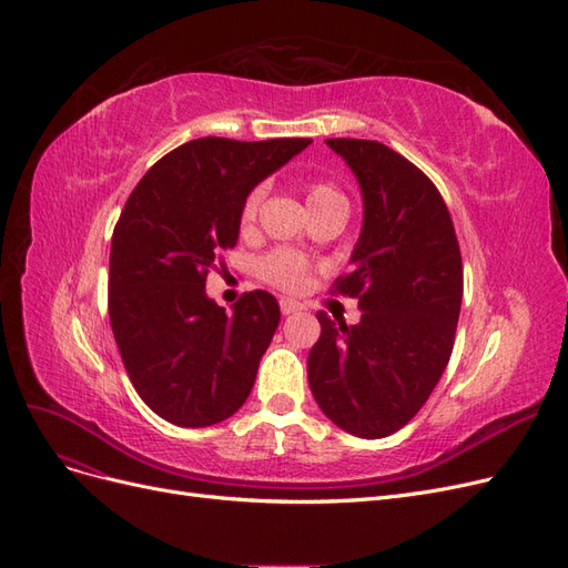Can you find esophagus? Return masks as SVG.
I'll use <instances>...</instances> for the list:
<instances>
[{
    "label": "esophagus",
    "mask_w": 568,
    "mask_h": 568,
    "mask_svg": "<svg viewBox=\"0 0 568 568\" xmlns=\"http://www.w3.org/2000/svg\"><path fill=\"white\" fill-rule=\"evenodd\" d=\"M301 303L298 301H291V298H282L280 301V311H282V315H291V313H298L301 311Z\"/></svg>",
    "instance_id": "obj_1"
}]
</instances>
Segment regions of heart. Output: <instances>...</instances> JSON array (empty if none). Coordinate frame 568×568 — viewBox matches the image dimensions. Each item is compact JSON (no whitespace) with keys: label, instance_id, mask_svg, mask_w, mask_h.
Here are the masks:
<instances>
[{"label":"heart","instance_id":"heart-1","mask_svg":"<svg viewBox=\"0 0 568 568\" xmlns=\"http://www.w3.org/2000/svg\"><path fill=\"white\" fill-rule=\"evenodd\" d=\"M263 201H265V186H253L251 192L244 196L242 209H239V227H242L244 232H248L255 225ZM305 201H307V209H311V213L322 211V209H332V205H346V196H343L341 189L326 180L307 182L305 184ZM257 272H261V277L272 286L298 288L307 274V261L296 251L277 248V251H270L267 255L261 257V263H257Z\"/></svg>","mask_w":568,"mask_h":568}]
</instances>
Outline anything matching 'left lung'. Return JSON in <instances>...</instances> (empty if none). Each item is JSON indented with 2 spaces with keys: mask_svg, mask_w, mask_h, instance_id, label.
Instances as JSON below:
<instances>
[{
  "mask_svg": "<svg viewBox=\"0 0 568 568\" xmlns=\"http://www.w3.org/2000/svg\"><path fill=\"white\" fill-rule=\"evenodd\" d=\"M351 165L365 201L353 270L332 286L357 298V324L317 313L307 355L320 409L343 432L384 438L417 415L455 346L462 253L436 184L398 151L372 140H326Z\"/></svg>",
  "mask_w": 568,
  "mask_h": 568,
  "instance_id": "left-lung-1",
  "label": "left lung"
}]
</instances>
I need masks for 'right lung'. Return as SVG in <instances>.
I'll use <instances>...</instances> for the list:
<instances>
[{"instance_id": "add662e5", "label": "right lung", "mask_w": 568, "mask_h": 568, "mask_svg": "<svg viewBox=\"0 0 568 568\" xmlns=\"http://www.w3.org/2000/svg\"><path fill=\"white\" fill-rule=\"evenodd\" d=\"M311 140H192L149 168L111 239L109 317L140 398L170 424L232 417L253 388L280 324V303L248 291L234 313L205 296V277L239 239L251 189Z\"/></svg>"}]
</instances>
